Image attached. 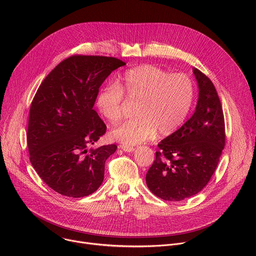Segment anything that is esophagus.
<instances>
[{"mask_svg": "<svg viewBox=\"0 0 256 256\" xmlns=\"http://www.w3.org/2000/svg\"><path fill=\"white\" fill-rule=\"evenodd\" d=\"M120 148L124 151V152H128V153H130V152H134V148L132 147V146H128V144H120Z\"/></svg>", "mask_w": 256, "mask_h": 256, "instance_id": "obj_1", "label": "esophagus"}]
</instances>
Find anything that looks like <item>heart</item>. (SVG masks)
I'll return each mask as SVG.
<instances>
[{
	"mask_svg": "<svg viewBox=\"0 0 256 256\" xmlns=\"http://www.w3.org/2000/svg\"><path fill=\"white\" fill-rule=\"evenodd\" d=\"M126 97L136 103L138 116L114 128L110 136L126 144H136L156 134L170 136L184 124L194 103V86L186 74H169L159 66L142 64L126 70L118 84L100 90L99 112L110 122H118L126 114Z\"/></svg>",
	"mask_w": 256,
	"mask_h": 256,
	"instance_id": "b5f03b06",
	"label": "heart"
}]
</instances>
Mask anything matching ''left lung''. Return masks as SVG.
<instances>
[{
	"label": "left lung",
	"mask_w": 256,
	"mask_h": 256,
	"mask_svg": "<svg viewBox=\"0 0 256 256\" xmlns=\"http://www.w3.org/2000/svg\"><path fill=\"white\" fill-rule=\"evenodd\" d=\"M198 100L194 116L162 140L156 159L146 175L158 198L179 202L198 194L212 176L225 147L223 108L212 82L198 68Z\"/></svg>",
	"instance_id": "8db88e82"
}]
</instances>
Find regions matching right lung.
<instances>
[{
  "instance_id": "obj_1",
  "label": "right lung",
  "mask_w": 256,
  "mask_h": 256,
  "mask_svg": "<svg viewBox=\"0 0 256 256\" xmlns=\"http://www.w3.org/2000/svg\"><path fill=\"white\" fill-rule=\"evenodd\" d=\"M122 60L102 56H72L46 77L31 102L27 144L30 162L54 192L70 198L98 190L104 166L118 146L90 148L106 126L93 109L99 88Z\"/></svg>"
}]
</instances>
